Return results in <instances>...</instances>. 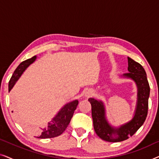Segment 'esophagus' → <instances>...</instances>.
<instances>
[{
    "label": "esophagus",
    "mask_w": 159,
    "mask_h": 159,
    "mask_svg": "<svg viewBox=\"0 0 159 159\" xmlns=\"http://www.w3.org/2000/svg\"><path fill=\"white\" fill-rule=\"evenodd\" d=\"M93 95V92L92 91H89V92L87 93L86 94V96H90V95Z\"/></svg>",
    "instance_id": "34e87169"
}]
</instances>
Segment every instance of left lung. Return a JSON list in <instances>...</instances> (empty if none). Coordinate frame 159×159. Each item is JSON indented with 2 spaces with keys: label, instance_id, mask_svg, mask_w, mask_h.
I'll return each mask as SVG.
<instances>
[{
  "label": "left lung",
  "instance_id": "8db88e82",
  "mask_svg": "<svg viewBox=\"0 0 159 159\" xmlns=\"http://www.w3.org/2000/svg\"><path fill=\"white\" fill-rule=\"evenodd\" d=\"M127 59L129 72L124 74L121 77L133 80L138 88L137 103L133 118L118 127H113L106 119L103 102L93 98L88 99L92 107L95 132L100 138L108 142H121L133 135L143 125L148 114L150 86L146 73L139 63L129 57H127Z\"/></svg>",
  "mask_w": 159,
  "mask_h": 159
}]
</instances>
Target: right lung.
Returning a JSON list of instances; mask_svg holds the SVG:
<instances>
[{"label":"right lung","instance_id":"obj_1","mask_svg":"<svg viewBox=\"0 0 159 159\" xmlns=\"http://www.w3.org/2000/svg\"><path fill=\"white\" fill-rule=\"evenodd\" d=\"M36 58L37 56H34L32 58L21 62L19 65L16 70L14 71L11 78L9 83H8V91L9 92L24 71L27 69L30 64H32L36 60ZM78 103H79V101L77 100H75V101L65 104L59 110V111L57 113V114L52 119V120L48 122L47 126H45V127L43 128L42 132L38 137V138H52L61 134L66 129V127H68L69 124L73 116L74 112L77 108Z\"/></svg>","mask_w":159,"mask_h":159}]
</instances>
